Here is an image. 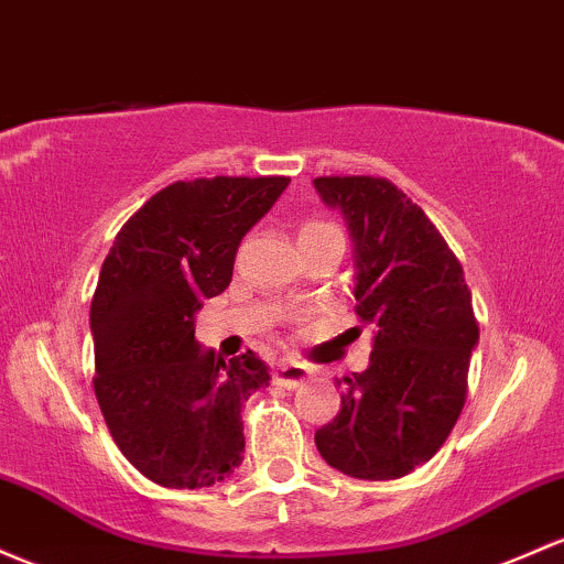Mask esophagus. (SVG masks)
I'll list each match as a JSON object with an SVG mask.
<instances>
[{"label":"esophagus","mask_w":564,"mask_h":564,"mask_svg":"<svg viewBox=\"0 0 564 564\" xmlns=\"http://www.w3.org/2000/svg\"><path fill=\"white\" fill-rule=\"evenodd\" d=\"M307 377H311L307 367H302V364L296 361H281L275 369V382L281 388H289V391H292V388H300Z\"/></svg>","instance_id":"esophagus-1"}]
</instances>
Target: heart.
<instances>
[{"label":"heart","mask_w":564,"mask_h":564,"mask_svg":"<svg viewBox=\"0 0 564 564\" xmlns=\"http://www.w3.org/2000/svg\"><path fill=\"white\" fill-rule=\"evenodd\" d=\"M326 235H339L337 227L332 221L324 219H307L305 225L300 227V243L302 240H313V238H326Z\"/></svg>","instance_id":"b5f03b06"}]
</instances>
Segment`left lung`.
<instances>
[{
	"mask_svg": "<svg viewBox=\"0 0 564 564\" xmlns=\"http://www.w3.org/2000/svg\"><path fill=\"white\" fill-rule=\"evenodd\" d=\"M356 243V315L375 326L369 367L343 377L337 417L315 447L356 479H401L447 442L468 393L479 343L463 268L436 225L380 176H318Z\"/></svg>",
	"mask_w": 564,
	"mask_h": 564,
	"instance_id": "1",
	"label": "left lung"
}]
</instances>
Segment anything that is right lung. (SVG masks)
<instances>
[{
	"instance_id": "add662e5",
	"label": "right lung",
	"mask_w": 564,
	"mask_h": 564,
	"mask_svg": "<svg viewBox=\"0 0 564 564\" xmlns=\"http://www.w3.org/2000/svg\"><path fill=\"white\" fill-rule=\"evenodd\" d=\"M292 178L173 182L117 232L90 302L96 388L107 429L147 479L212 487L243 463V404L270 386L257 352L200 350L195 313L232 281L243 235Z\"/></svg>"
}]
</instances>
